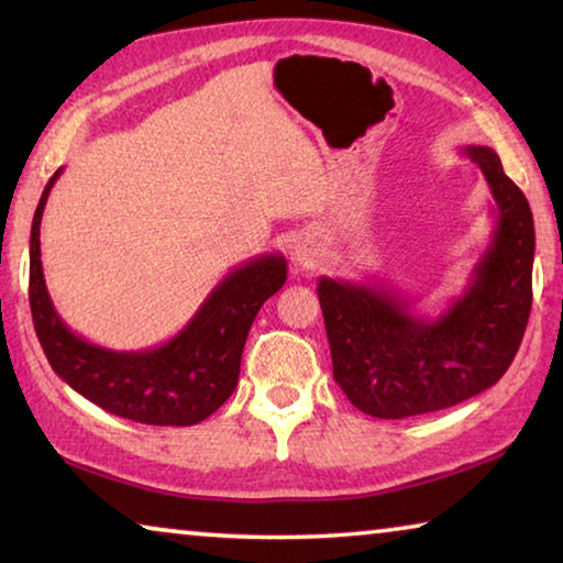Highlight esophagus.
I'll return each mask as SVG.
<instances>
[{"instance_id":"1","label":"esophagus","mask_w":563,"mask_h":563,"mask_svg":"<svg viewBox=\"0 0 563 563\" xmlns=\"http://www.w3.org/2000/svg\"><path fill=\"white\" fill-rule=\"evenodd\" d=\"M320 255L323 253H320L318 238L310 233H302L296 240V245H292V261H296V265L300 267H313L320 261Z\"/></svg>"}]
</instances>
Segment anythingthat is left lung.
I'll use <instances>...</instances> for the list:
<instances>
[{
    "mask_svg": "<svg viewBox=\"0 0 563 563\" xmlns=\"http://www.w3.org/2000/svg\"><path fill=\"white\" fill-rule=\"evenodd\" d=\"M496 200V230L461 298L439 318L378 283L318 280L333 378L373 418L451 408L498 383L519 351L531 313L533 216L490 147L463 150Z\"/></svg>",
    "mask_w": 563,
    "mask_h": 563,
    "instance_id": "1",
    "label": "left lung"
}]
</instances>
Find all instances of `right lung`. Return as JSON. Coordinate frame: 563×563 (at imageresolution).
Masks as SVG:
<instances>
[{"mask_svg": "<svg viewBox=\"0 0 563 563\" xmlns=\"http://www.w3.org/2000/svg\"><path fill=\"white\" fill-rule=\"evenodd\" d=\"M44 187L30 235V308L52 371L110 413L147 426H195L233 396L250 325L288 278L283 255H261L230 271L180 333L150 351H107L85 341L57 316L44 285L40 225L49 190Z\"/></svg>", "mask_w": 563, "mask_h": 563, "instance_id": "add662e5", "label": "right lung"}]
</instances>
